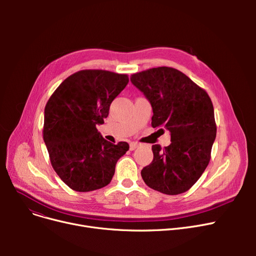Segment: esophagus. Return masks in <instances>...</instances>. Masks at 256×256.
Instances as JSON below:
<instances>
[{"label":"esophagus","instance_id":"obj_1","mask_svg":"<svg viewBox=\"0 0 256 256\" xmlns=\"http://www.w3.org/2000/svg\"><path fill=\"white\" fill-rule=\"evenodd\" d=\"M139 146H140V144L137 143V142H130V150H135L136 148H138Z\"/></svg>","mask_w":256,"mask_h":256}]
</instances>
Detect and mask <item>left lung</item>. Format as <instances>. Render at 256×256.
<instances>
[{"label": "left lung", "mask_w": 256, "mask_h": 256, "mask_svg": "<svg viewBox=\"0 0 256 256\" xmlns=\"http://www.w3.org/2000/svg\"><path fill=\"white\" fill-rule=\"evenodd\" d=\"M130 82L152 104V128L168 130L171 137V144L164 148L152 145L154 160L142 169L141 176L160 193H184L198 180L210 160L217 132L212 100L190 78L171 67L132 74Z\"/></svg>", "instance_id": "8db88e82"}]
</instances>
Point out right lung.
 Wrapping results in <instances>:
<instances>
[{
	"label": "right lung",
	"mask_w": 256,
	"mask_h": 256,
	"mask_svg": "<svg viewBox=\"0 0 256 256\" xmlns=\"http://www.w3.org/2000/svg\"><path fill=\"white\" fill-rule=\"evenodd\" d=\"M128 83L126 74L80 70L64 80L50 98L44 140L54 170L70 189L89 192L109 184L117 160L128 150L126 142L113 144L96 128Z\"/></svg>",
	"instance_id": "obj_1"
}]
</instances>
